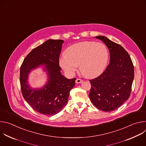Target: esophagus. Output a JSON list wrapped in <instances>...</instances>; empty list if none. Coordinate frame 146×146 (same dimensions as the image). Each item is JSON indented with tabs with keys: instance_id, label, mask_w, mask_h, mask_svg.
<instances>
[{
	"instance_id": "esophagus-1",
	"label": "esophagus",
	"mask_w": 146,
	"mask_h": 146,
	"mask_svg": "<svg viewBox=\"0 0 146 146\" xmlns=\"http://www.w3.org/2000/svg\"><path fill=\"white\" fill-rule=\"evenodd\" d=\"M82 82H83V81L79 78H77L76 80V83H77V84H80V83H82Z\"/></svg>"
}]
</instances>
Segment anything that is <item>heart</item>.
<instances>
[{
    "label": "heart",
    "mask_w": 146,
    "mask_h": 146,
    "mask_svg": "<svg viewBox=\"0 0 146 146\" xmlns=\"http://www.w3.org/2000/svg\"><path fill=\"white\" fill-rule=\"evenodd\" d=\"M109 60V51L103 43L92 41H81L68 47L64 56L60 58L61 68L69 75H73L79 66L81 74L95 78L105 70Z\"/></svg>",
    "instance_id": "b5f03b06"
}]
</instances>
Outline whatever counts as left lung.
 Listing matches in <instances>:
<instances>
[{
  "mask_svg": "<svg viewBox=\"0 0 146 146\" xmlns=\"http://www.w3.org/2000/svg\"><path fill=\"white\" fill-rule=\"evenodd\" d=\"M95 37L106 45L110 59L104 72L90 80L92 86L89 97L93 105L99 110L112 111L129 98L134 78V67L129 55L121 46L105 36Z\"/></svg>",
  "mask_w": 146,
  "mask_h": 146,
  "instance_id": "1",
  "label": "left lung"
}]
</instances>
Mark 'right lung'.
Returning <instances> with one entry per match:
<instances>
[{"mask_svg":"<svg viewBox=\"0 0 146 146\" xmlns=\"http://www.w3.org/2000/svg\"><path fill=\"white\" fill-rule=\"evenodd\" d=\"M64 42L62 40H47L28 54L20 68L24 98L33 110L44 115H55L63 109L75 85L76 78L68 79L60 73L59 58ZM41 66L48 74V81L43 88L33 89L29 84V75Z\"/></svg>","mask_w":146,"mask_h":146,"instance_id":"add662e5","label":"right lung"}]
</instances>
